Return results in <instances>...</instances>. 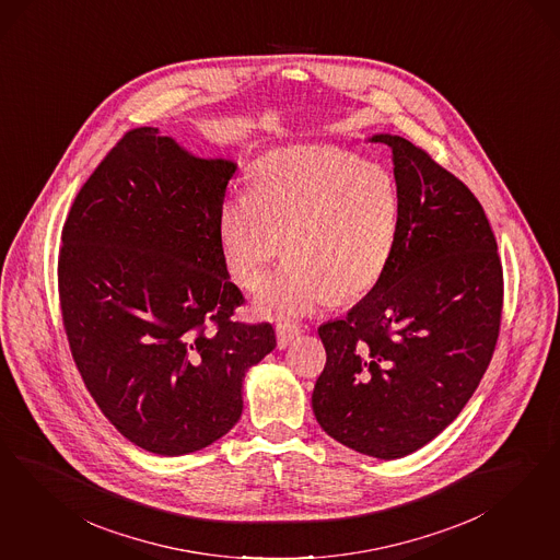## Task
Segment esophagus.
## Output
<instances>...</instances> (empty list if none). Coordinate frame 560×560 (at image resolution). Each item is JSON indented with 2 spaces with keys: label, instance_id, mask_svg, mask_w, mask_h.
Segmentation results:
<instances>
[{
  "label": "esophagus",
  "instance_id": "esophagus-1",
  "mask_svg": "<svg viewBox=\"0 0 560 560\" xmlns=\"http://www.w3.org/2000/svg\"><path fill=\"white\" fill-rule=\"evenodd\" d=\"M301 334V327L294 322H278L276 324V338H278V348H287L292 340Z\"/></svg>",
  "mask_w": 560,
  "mask_h": 560
}]
</instances>
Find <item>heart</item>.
<instances>
[{"mask_svg":"<svg viewBox=\"0 0 560 560\" xmlns=\"http://www.w3.org/2000/svg\"><path fill=\"white\" fill-rule=\"evenodd\" d=\"M399 194L377 164L340 148H289L253 166L252 191L218 214L226 268L257 290L271 261L289 259L261 292V313L305 315L331 299L354 301L380 284L396 245Z\"/></svg>","mask_w":560,"mask_h":560,"instance_id":"b5f03b06","label":"heart"}]
</instances>
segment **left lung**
<instances>
[{"instance_id":"8db88e82","label":"left lung","mask_w":560,"mask_h":560,"mask_svg":"<svg viewBox=\"0 0 560 560\" xmlns=\"http://www.w3.org/2000/svg\"><path fill=\"white\" fill-rule=\"evenodd\" d=\"M399 222L380 284L343 319L319 327L324 373L313 412L354 452L397 459L450 427L492 359L503 264L480 201L464 180L399 136Z\"/></svg>"}]
</instances>
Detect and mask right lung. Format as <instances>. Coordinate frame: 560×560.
<instances>
[{"instance_id": "add662e5", "label": "right lung", "mask_w": 560, "mask_h": 560, "mask_svg": "<svg viewBox=\"0 0 560 560\" xmlns=\"http://www.w3.org/2000/svg\"><path fill=\"white\" fill-rule=\"evenodd\" d=\"M236 166L136 127L108 150L61 229V319L92 399L133 445L198 452L243 412L245 371L276 348L235 322L218 214Z\"/></svg>"}]
</instances>
